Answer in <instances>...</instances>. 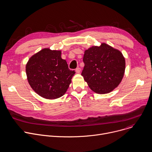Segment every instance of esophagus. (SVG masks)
Listing matches in <instances>:
<instances>
[{"mask_svg": "<svg viewBox=\"0 0 152 152\" xmlns=\"http://www.w3.org/2000/svg\"><path fill=\"white\" fill-rule=\"evenodd\" d=\"M75 71L77 73H80L81 72V69L80 68H77L76 69H75Z\"/></svg>", "mask_w": 152, "mask_h": 152, "instance_id": "esophagus-1", "label": "esophagus"}]
</instances>
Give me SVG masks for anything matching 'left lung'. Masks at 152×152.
Returning <instances> with one entry per match:
<instances>
[{
  "label": "left lung",
  "mask_w": 152,
  "mask_h": 152,
  "mask_svg": "<svg viewBox=\"0 0 152 152\" xmlns=\"http://www.w3.org/2000/svg\"><path fill=\"white\" fill-rule=\"evenodd\" d=\"M81 73L90 89L98 94L111 92L122 81L125 59L119 50L102 43L85 50Z\"/></svg>",
  "instance_id": "left-lung-1"
}]
</instances>
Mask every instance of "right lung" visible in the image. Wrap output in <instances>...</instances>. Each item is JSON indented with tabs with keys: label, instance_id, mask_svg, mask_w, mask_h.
Instances as JSON below:
<instances>
[{
	"label": "right lung",
	"instance_id": "obj_1",
	"mask_svg": "<svg viewBox=\"0 0 152 152\" xmlns=\"http://www.w3.org/2000/svg\"><path fill=\"white\" fill-rule=\"evenodd\" d=\"M60 50L44 48L30 57L26 66L30 87L40 96L54 99L64 95L75 74L70 70Z\"/></svg>",
	"mask_w": 152,
	"mask_h": 152
}]
</instances>
